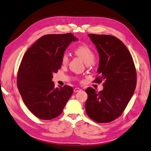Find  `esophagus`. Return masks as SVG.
Segmentation results:
<instances>
[{"label": "esophagus", "instance_id": "1", "mask_svg": "<svg viewBox=\"0 0 151 151\" xmlns=\"http://www.w3.org/2000/svg\"><path fill=\"white\" fill-rule=\"evenodd\" d=\"M81 91V89L79 88H74V92L76 93V92H79V91Z\"/></svg>", "mask_w": 151, "mask_h": 151}]
</instances>
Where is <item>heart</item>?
Segmentation results:
<instances>
[{
  "mask_svg": "<svg viewBox=\"0 0 151 151\" xmlns=\"http://www.w3.org/2000/svg\"><path fill=\"white\" fill-rule=\"evenodd\" d=\"M75 53L77 56L83 59L86 64L88 63H93L94 61L95 55L93 51L88 45H82L77 47L75 50ZM68 62V56L67 53L63 54L62 57V64L65 65Z\"/></svg>",
  "mask_w": 151,
  "mask_h": 151,
  "instance_id": "b5f03b06",
  "label": "heart"
}]
</instances>
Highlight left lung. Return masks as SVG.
<instances>
[{
    "label": "left lung",
    "mask_w": 151,
    "mask_h": 151,
    "mask_svg": "<svg viewBox=\"0 0 151 151\" xmlns=\"http://www.w3.org/2000/svg\"><path fill=\"white\" fill-rule=\"evenodd\" d=\"M99 57L97 83L103 81V91L86 89L87 115L98 123L110 122L119 117L129 103L137 84V74L130 53L115 36L89 34Z\"/></svg>",
    "instance_id": "8db88e82"
}]
</instances>
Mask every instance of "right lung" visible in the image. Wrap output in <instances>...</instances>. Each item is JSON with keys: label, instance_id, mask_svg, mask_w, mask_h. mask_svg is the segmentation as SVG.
Here are the masks:
<instances>
[{"label": "right lung", "instance_id": "obj_1", "mask_svg": "<svg viewBox=\"0 0 151 151\" xmlns=\"http://www.w3.org/2000/svg\"><path fill=\"white\" fill-rule=\"evenodd\" d=\"M77 40L71 33L43 36L22 59L17 88L27 108L40 119L52 120L60 115L72 94V87L55 88L52 78L61 68L65 50Z\"/></svg>", "mask_w": 151, "mask_h": 151}]
</instances>
